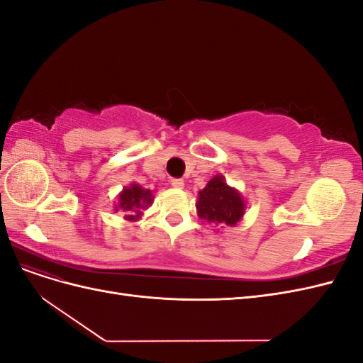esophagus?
I'll return each instance as SVG.
<instances>
[{
	"label": "esophagus",
	"instance_id": "obj_1",
	"mask_svg": "<svg viewBox=\"0 0 363 363\" xmlns=\"http://www.w3.org/2000/svg\"><path fill=\"white\" fill-rule=\"evenodd\" d=\"M171 184L174 186V188L182 189L184 186V182H183V179H171Z\"/></svg>",
	"mask_w": 363,
	"mask_h": 363
}]
</instances>
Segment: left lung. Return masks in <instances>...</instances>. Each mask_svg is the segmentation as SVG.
<instances>
[{
    "label": "left lung",
    "instance_id": "1",
    "mask_svg": "<svg viewBox=\"0 0 363 363\" xmlns=\"http://www.w3.org/2000/svg\"><path fill=\"white\" fill-rule=\"evenodd\" d=\"M245 203L238 191L224 182L223 175H216L199 192L196 211L200 218L208 223L235 225L245 211Z\"/></svg>",
    "mask_w": 363,
    "mask_h": 363
}]
</instances>
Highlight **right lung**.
Instances as JSON below:
<instances>
[{
  "mask_svg": "<svg viewBox=\"0 0 363 363\" xmlns=\"http://www.w3.org/2000/svg\"><path fill=\"white\" fill-rule=\"evenodd\" d=\"M151 191L140 188L136 183L128 186V188H124V191L119 195V207L125 212L124 216L130 219V221L138 219L142 215L140 208H145L151 204Z\"/></svg>",
  "mask_w": 363,
  "mask_h": 363,
  "instance_id": "obj_1",
  "label": "right lung"
}]
</instances>
